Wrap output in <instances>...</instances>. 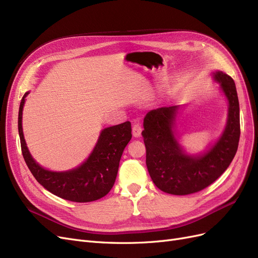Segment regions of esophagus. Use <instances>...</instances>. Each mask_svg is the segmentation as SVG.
<instances>
[{
  "instance_id": "obj_1",
  "label": "esophagus",
  "mask_w": 258,
  "mask_h": 258,
  "mask_svg": "<svg viewBox=\"0 0 258 258\" xmlns=\"http://www.w3.org/2000/svg\"><path fill=\"white\" fill-rule=\"evenodd\" d=\"M141 131H143V128H141V125H140V124H139L138 122H134V123H133V127H132L133 136L136 137V138L140 137Z\"/></svg>"
}]
</instances>
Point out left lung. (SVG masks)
Instances as JSON below:
<instances>
[{"label":"left lung","instance_id":"obj_1","mask_svg":"<svg viewBox=\"0 0 258 258\" xmlns=\"http://www.w3.org/2000/svg\"><path fill=\"white\" fill-rule=\"evenodd\" d=\"M211 76L220 84L228 112L222 134L205 151L188 153L180 144L176 118L183 106L157 108L144 118L147 168L154 184L165 193L188 195L209 186L227 169L237 152L240 109L235 81L221 71L212 72Z\"/></svg>","mask_w":258,"mask_h":258}]
</instances>
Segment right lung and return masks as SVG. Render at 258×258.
Instances as JSON below:
<instances>
[{"label":"right lung","instance_id":"right-lung-1","mask_svg":"<svg viewBox=\"0 0 258 258\" xmlns=\"http://www.w3.org/2000/svg\"><path fill=\"white\" fill-rule=\"evenodd\" d=\"M29 93L26 92L20 103L18 131L23 159L38 183L53 195L76 203L94 202L107 195L117 178L124 148L132 138L131 122L102 130L92 152L77 167L64 171L49 170L34 160L24 139L22 111Z\"/></svg>","mask_w":258,"mask_h":258}]
</instances>
